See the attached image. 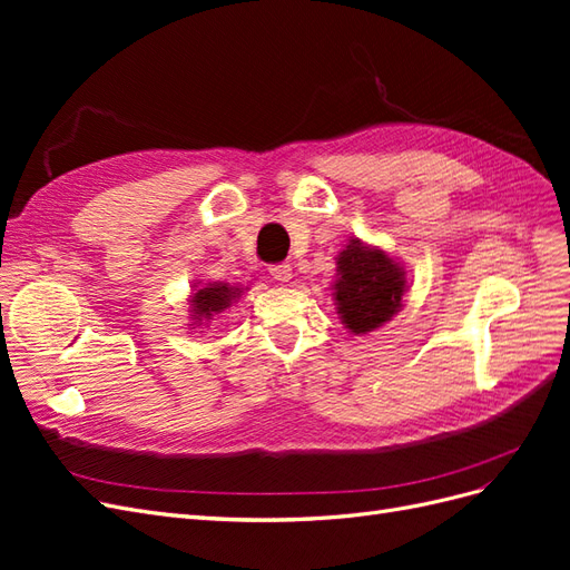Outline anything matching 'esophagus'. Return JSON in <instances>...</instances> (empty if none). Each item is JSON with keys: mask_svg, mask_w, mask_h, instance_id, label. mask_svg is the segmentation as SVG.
I'll use <instances>...</instances> for the list:
<instances>
[{"mask_svg": "<svg viewBox=\"0 0 570 570\" xmlns=\"http://www.w3.org/2000/svg\"><path fill=\"white\" fill-rule=\"evenodd\" d=\"M271 275H273L275 281L287 283L292 278V266L289 264H273L271 266Z\"/></svg>", "mask_w": 570, "mask_h": 570, "instance_id": "1", "label": "esophagus"}]
</instances>
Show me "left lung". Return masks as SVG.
Segmentation results:
<instances>
[{
  "label": "left lung",
  "instance_id": "8db88e82",
  "mask_svg": "<svg viewBox=\"0 0 570 570\" xmlns=\"http://www.w3.org/2000/svg\"><path fill=\"white\" fill-rule=\"evenodd\" d=\"M406 292L404 268L383 249L352 239L337 256L335 302L342 323L354 335H366L387 323Z\"/></svg>",
  "mask_w": 570,
  "mask_h": 570
}]
</instances>
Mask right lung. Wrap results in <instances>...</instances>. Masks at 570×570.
Here are the masks:
<instances>
[{
    "label": "right lung",
    "instance_id": "1",
    "mask_svg": "<svg viewBox=\"0 0 570 570\" xmlns=\"http://www.w3.org/2000/svg\"><path fill=\"white\" fill-rule=\"evenodd\" d=\"M239 292L243 287H230L226 283H214V285H206L202 289H197L193 295V304H189V316L193 321H197L199 325L204 321H209L214 314L226 312V308L239 297Z\"/></svg>",
    "mask_w": 570,
    "mask_h": 570
}]
</instances>
